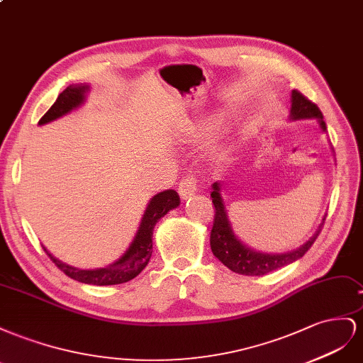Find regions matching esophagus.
Segmentation results:
<instances>
[{
	"mask_svg": "<svg viewBox=\"0 0 363 363\" xmlns=\"http://www.w3.org/2000/svg\"><path fill=\"white\" fill-rule=\"evenodd\" d=\"M196 191H198V179H196L194 176H187V178H184L179 182L178 193L181 196V199L191 198L193 194H196Z\"/></svg>",
	"mask_w": 363,
	"mask_h": 363,
	"instance_id": "esophagus-1",
	"label": "esophagus"
}]
</instances>
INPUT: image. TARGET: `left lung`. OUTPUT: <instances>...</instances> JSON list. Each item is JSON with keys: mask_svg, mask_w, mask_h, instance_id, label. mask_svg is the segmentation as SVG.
I'll list each match as a JSON object with an SVG mask.
<instances>
[{"mask_svg": "<svg viewBox=\"0 0 363 363\" xmlns=\"http://www.w3.org/2000/svg\"><path fill=\"white\" fill-rule=\"evenodd\" d=\"M291 101H292V108H291L292 120L316 118L319 121L320 129L324 132L327 130L323 112L319 111V108L313 101H310L296 89L292 91ZM211 199L216 208L214 223L210 234L211 251L216 255V258H219L228 269H231L233 272L240 274V275L260 277L296 262L298 258H301L310 247H312L313 242L318 239L320 230H323V225L325 220L324 217L323 223L319 225L316 233L310 237L308 242H306L301 247H298V250L292 252H286V254H263V252H257L251 250V247H247L235 237L231 228V222L228 219V214L225 210L219 182L213 184Z\"/></svg>", "mask_w": 363, "mask_h": 363, "instance_id": "obj_1", "label": "left lung"}]
</instances>
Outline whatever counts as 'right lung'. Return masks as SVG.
Wrapping results in <instances>:
<instances>
[{"label":"right lung","mask_w":363,"mask_h":363,"mask_svg":"<svg viewBox=\"0 0 363 363\" xmlns=\"http://www.w3.org/2000/svg\"><path fill=\"white\" fill-rule=\"evenodd\" d=\"M88 85H69L65 91H62L56 101L53 103L44 117L39 120V124H45L53 121L65 113L71 112L80 106L85 101V94L88 92ZM181 203L179 194L174 190H165L153 196L150 202L147 203V208L144 211L141 219L140 228L135 234V239L132 240L128 251L124 252L117 262L106 267L92 269V271H85V269H77L69 264L62 263L56 257L51 255L45 247L44 251L48 257L53 260V263L60 269L62 272L68 275L69 278L76 279V281L85 283V284H96V286H112V284H121L128 283L130 279L135 278L144 267L147 266L150 257H152V237H153V228L157 222L167 214L170 210L176 208Z\"/></svg>","instance_id":"right-lung-1"}]
</instances>
